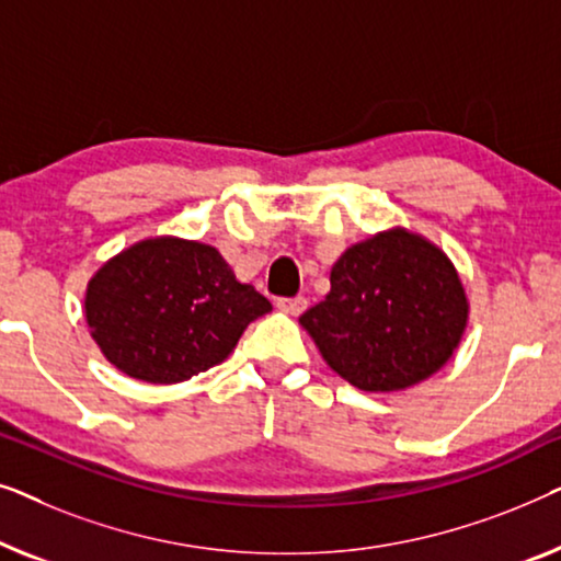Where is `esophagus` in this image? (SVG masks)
Instances as JSON below:
<instances>
[{
  "label": "esophagus",
  "instance_id": "esophagus-1",
  "mask_svg": "<svg viewBox=\"0 0 561 561\" xmlns=\"http://www.w3.org/2000/svg\"><path fill=\"white\" fill-rule=\"evenodd\" d=\"M277 307L282 312L291 314V318H297V314H302L307 310V299L305 297H289V299H279Z\"/></svg>",
  "mask_w": 561,
  "mask_h": 561
}]
</instances>
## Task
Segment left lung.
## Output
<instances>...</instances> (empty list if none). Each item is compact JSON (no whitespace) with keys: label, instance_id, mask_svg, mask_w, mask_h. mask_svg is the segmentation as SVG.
I'll use <instances>...</instances> for the list:
<instances>
[{"label":"left lung","instance_id":"left-lung-1","mask_svg":"<svg viewBox=\"0 0 561 561\" xmlns=\"http://www.w3.org/2000/svg\"><path fill=\"white\" fill-rule=\"evenodd\" d=\"M470 302L437 243L404 226L353 243L330 291L299 318L330 368L360 391H404L435 376L460 345Z\"/></svg>","mask_w":561,"mask_h":561}]
</instances>
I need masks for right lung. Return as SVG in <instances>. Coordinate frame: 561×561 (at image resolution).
Instances as JSON below:
<instances>
[{
	"mask_svg": "<svg viewBox=\"0 0 561 561\" xmlns=\"http://www.w3.org/2000/svg\"><path fill=\"white\" fill-rule=\"evenodd\" d=\"M270 299L236 279L210 243L152 236L101 264L89 279V333L116 370L180 383L231 356Z\"/></svg>",
	"mask_w": 561,
	"mask_h": 561,
	"instance_id": "right-lung-1",
	"label": "right lung"
}]
</instances>
